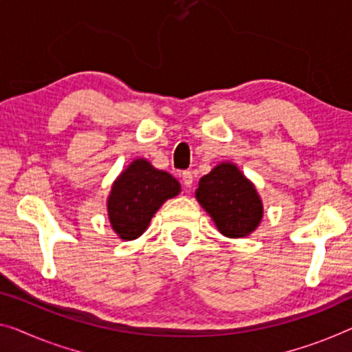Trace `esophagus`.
I'll list each match as a JSON object with an SVG mask.
<instances>
[{
    "label": "esophagus",
    "instance_id": "34e87169",
    "mask_svg": "<svg viewBox=\"0 0 352 352\" xmlns=\"http://www.w3.org/2000/svg\"><path fill=\"white\" fill-rule=\"evenodd\" d=\"M182 184H184V187H187V188L192 187V184H193L192 171H182Z\"/></svg>",
    "mask_w": 352,
    "mask_h": 352
}]
</instances>
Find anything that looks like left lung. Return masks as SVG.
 Masks as SVG:
<instances>
[{
	"label": "left lung",
	"instance_id": "left-lung-1",
	"mask_svg": "<svg viewBox=\"0 0 352 352\" xmlns=\"http://www.w3.org/2000/svg\"><path fill=\"white\" fill-rule=\"evenodd\" d=\"M195 198L230 239L252 234L263 220V201L255 184L232 162H220L204 175Z\"/></svg>",
	"mask_w": 352,
	"mask_h": 352
}]
</instances>
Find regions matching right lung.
<instances>
[{"label":"right lung","mask_w":352,"mask_h":352,"mask_svg":"<svg viewBox=\"0 0 352 352\" xmlns=\"http://www.w3.org/2000/svg\"><path fill=\"white\" fill-rule=\"evenodd\" d=\"M181 193V184L170 173L146 159H135L111 184L107 212L111 230L122 241H133L148 230L151 219L166 199Z\"/></svg>","instance_id":"add662e5"}]
</instances>
